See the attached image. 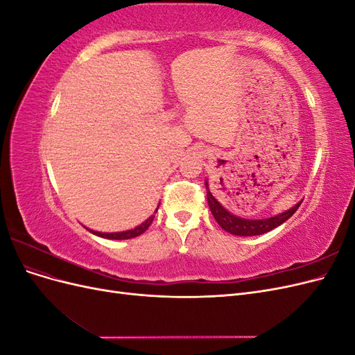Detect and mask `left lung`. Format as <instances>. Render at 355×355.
<instances>
[{"mask_svg": "<svg viewBox=\"0 0 355 355\" xmlns=\"http://www.w3.org/2000/svg\"><path fill=\"white\" fill-rule=\"evenodd\" d=\"M207 189V202L213 218L220 225V228L232 235H241V237H250V235H261L265 232H270L271 230L280 227L288 218L293 216V213L299 209L300 202H296L292 209H288L280 214H275V216L266 218V219H245L240 218L237 214L231 213L230 210L225 209L222 204L211 196L209 189V182L206 179L204 182Z\"/></svg>", "mask_w": 355, "mask_h": 355, "instance_id": "8db88e82", "label": "left lung"}]
</instances>
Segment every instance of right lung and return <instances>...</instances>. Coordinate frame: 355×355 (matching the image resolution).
Here are the masks:
<instances>
[{
	"label": "right lung",
	"mask_w": 355,
	"mask_h": 355,
	"mask_svg": "<svg viewBox=\"0 0 355 355\" xmlns=\"http://www.w3.org/2000/svg\"><path fill=\"white\" fill-rule=\"evenodd\" d=\"M153 220H154V216H149L145 222H142L141 225H137L136 228L127 230V231H120V232H99V231H93V230H90L87 227H85V228H87L92 234L98 235V237H102V239H108V240H128V239H135V237H137V235L144 234L149 228V225L153 223Z\"/></svg>",
	"instance_id": "add662e5"
}]
</instances>
